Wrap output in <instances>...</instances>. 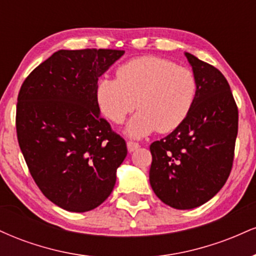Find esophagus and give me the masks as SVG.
Instances as JSON below:
<instances>
[{"label":"esophagus","instance_id":"obj_1","mask_svg":"<svg viewBox=\"0 0 256 256\" xmlns=\"http://www.w3.org/2000/svg\"><path fill=\"white\" fill-rule=\"evenodd\" d=\"M140 148V144H138L137 142H132V140H128V150L132 152L134 150H137V149Z\"/></svg>","mask_w":256,"mask_h":256}]
</instances>
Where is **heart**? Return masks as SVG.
Returning <instances> with one entry per match:
<instances>
[{
    "label": "heart",
    "mask_w": 256,
    "mask_h": 256,
    "mask_svg": "<svg viewBox=\"0 0 256 256\" xmlns=\"http://www.w3.org/2000/svg\"><path fill=\"white\" fill-rule=\"evenodd\" d=\"M196 95L192 70L158 56L128 61L116 70V79H101L96 86L100 110L114 124L140 110L126 126V134L136 138L177 128L192 112Z\"/></svg>",
    "instance_id": "obj_1"
}]
</instances>
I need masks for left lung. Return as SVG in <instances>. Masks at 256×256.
Segmentation results:
<instances>
[{
  "label": "left lung",
  "instance_id": "8db88e82",
  "mask_svg": "<svg viewBox=\"0 0 256 256\" xmlns=\"http://www.w3.org/2000/svg\"><path fill=\"white\" fill-rule=\"evenodd\" d=\"M198 80L188 118L150 144L149 182L155 195L176 210L210 201L224 186L234 164L238 108L218 68L185 52Z\"/></svg>",
  "mask_w": 256,
  "mask_h": 256
}]
</instances>
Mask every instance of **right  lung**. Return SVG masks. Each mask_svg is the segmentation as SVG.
Returning <instances> with one entry per match:
<instances>
[{"mask_svg": "<svg viewBox=\"0 0 256 256\" xmlns=\"http://www.w3.org/2000/svg\"><path fill=\"white\" fill-rule=\"evenodd\" d=\"M124 52L58 50L20 88L16 125L26 165L43 195L70 212L98 207L128 154L96 101L98 78Z\"/></svg>", "mask_w": 256, "mask_h": 256, "instance_id": "right-lung-1", "label": "right lung"}]
</instances>
